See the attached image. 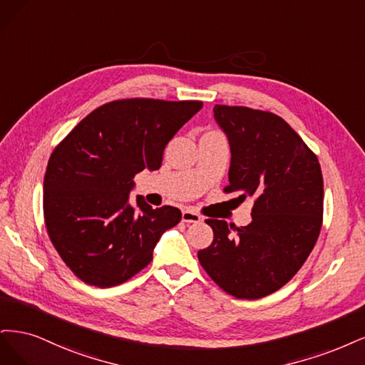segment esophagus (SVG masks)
<instances>
[{
    "label": "esophagus",
    "mask_w": 365,
    "mask_h": 365,
    "mask_svg": "<svg viewBox=\"0 0 365 365\" xmlns=\"http://www.w3.org/2000/svg\"><path fill=\"white\" fill-rule=\"evenodd\" d=\"M182 221L183 222H200L202 221V215L194 212L191 209H186L182 212Z\"/></svg>",
    "instance_id": "obj_1"
}]
</instances>
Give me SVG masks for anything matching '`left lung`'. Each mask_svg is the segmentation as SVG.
Returning a JSON list of instances; mask_svg holds the SVG:
<instances>
[{
    "label": "left lung",
    "mask_w": 365,
    "mask_h": 365,
    "mask_svg": "<svg viewBox=\"0 0 365 365\" xmlns=\"http://www.w3.org/2000/svg\"><path fill=\"white\" fill-rule=\"evenodd\" d=\"M230 144L225 192L252 197V222L235 227L206 220L214 241L198 261L237 299L255 300L284 287L308 259L323 222V175L317 156L280 116L215 104Z\"/></svg>",
    "instance_id": "left-lung-1"
}]
</instances>
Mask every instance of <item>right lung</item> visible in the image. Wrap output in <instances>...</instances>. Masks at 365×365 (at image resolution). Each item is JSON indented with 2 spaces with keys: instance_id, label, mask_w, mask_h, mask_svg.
Here are the masks:
<instances>
[{
  "instance_id": "right-lung-1",
  "label": "right lung",
  "mask_w": 365,
  "mask_h": 365,
  "mask_svg": "<svg viewBox=\"0 0 365 365\" xmlns=\"http://www.w3.org/2000/svg\"><path fill=\"white\" fill-rule=\"evenodd\" d=\"M202 101L127 98L81 120L51 153L43 179L48 237L69 269L88 285L124 284L153 259L178 207L128 202L133 178L159 170L163 150L202 109Z\"/></svg>"
}]
</instances>
